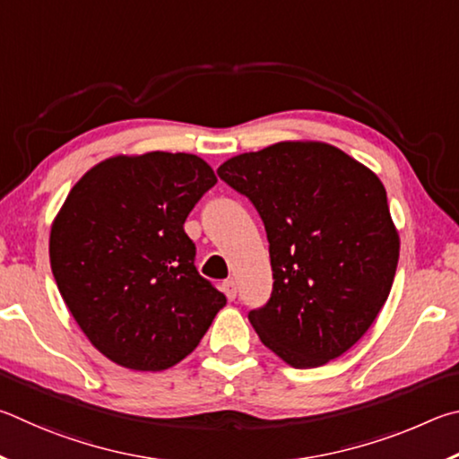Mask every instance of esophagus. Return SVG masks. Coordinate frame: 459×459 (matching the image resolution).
Masks as SVG:
<instances>
[{"mask_svg": "<svg viewBox=\"0 0 459 459\" xmlns=\"http://www.w3.org/2000/svg\"><path fill=\"white\" fill-rule=\"evenodd\" d=\"M221 288H223V292H225V296H228V299H236L238 290H236L234 282H223V284H221Z\"/></svg>", "mask_w": 459, "mask_h": 459, "instance_id": "obj_1", "label": "esophagus"}]
</instances>
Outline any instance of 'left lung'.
I'll use <instances>...</instances> for the list:
<instances>
[{"instance_id":"8db88e82","label":"left lung","mask_w":459,"mask_h":459,"mask_svg":"<svg viewBox=\"0 0 459 459\" xmlns=\"http://www.w3.org/2000/svg\"><path fill=\"white\" fill-rule=\"evenodd\" d=\"M215 183L197 155L155 151L102 160L70 189L50 231L52 274L80 331L112 363H181L228 302L197 272L183 230Z\"/></svg>"}]
</instances>
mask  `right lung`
<instances>
[{
	"label": "right lung",
	"instance_id": "add662e5",
	"mask_svg": "<svg viewBox=\"0 0 459 459\" xmlns=\"http://www.w3.org/2000/svg\"><path fill=\"white\" fill-rule=\"evenodd\" d=\"M217 175L266 228L274 286L247 318L294 368L341 357L387 302L399 234L371 169L326 143H278L225 160Z\"/></svg>",
	"mask_w": 459,
	"mask_h": 459
}]
</instances>
